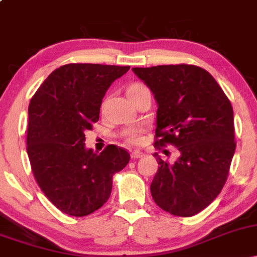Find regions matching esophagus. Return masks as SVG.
Wrapping results in <instances>:
<instances>
[{
	"label": "esophagus",
	"instance_id": "obj_1",
	"mask_svg": "<svg viewBox=\"0 0 257 257\" xmlns=\"http://www.w3.org/2000/svg\"><path fill=\"white\" fill-rule=\"evenodd\" d=\"M144 156H145V153L141 152V151H138V150H135V151L132 152V158H134V159L141 158V157H144Z\"/></svg>",
	"mask_w": 257,
	"mask_h": 257
}]
</instances>
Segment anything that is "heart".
Returning a JSON list of instances; mask_svg holds the SVG:
<instances>
[{"label":"heart","instance_id":"obj_1","mask_svg":"<svg viewBox=\"0 0 257 257\" xmlns=\"http://www.w3.org/2000/svg\"><path fill=\"white\" fill-rule=\"evenodd\" d=\"M144 88H146L144 84L133 83V84L129 85L128 88H126V95H128V96L135 95V94H138L139 91L143 90ZM141 133H143V128L132 129V131H129L128 133H126V140H128V143H131V144H139V143H140Z\"/></svg>","mask_w":257,"mask_h":257}]
</instances>
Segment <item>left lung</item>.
Returning a JSON list of instances; mask_svg holds the SVG:
<instances>
[{"mask_svg": "<svg viewBox=\"0 0 257 257\" xmlns=\"http://www.w3.org/2000/svg\"><path fill=\"white\" fill-rule=\"evenodd\" d=\"M157 101L155 146L178 147L175 163L163 161L152 180V198L175 216L198 214L219 196L234 155L233 108L215 78L196 65L134 67Z\"/></svg>", "mask_w": 257, "mask_h": 257, "instance_id": "8db88e82", "label": "left lung"}]
</instances>
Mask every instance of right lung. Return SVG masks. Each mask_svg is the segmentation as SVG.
Returning <instances> with one entry per match:
<instances>
[{
	"instance_id": "1",
	"label": "right lung",
	"mask_w": 257,
	"mask_h": 257,
	"mask_svg": "<svg viewBox=\"0 0 257 257\" xmlns=\"http://www.w3.org/2000/svg\"><path fill=\"white\" fill-rule=\"evenodd\" d=\"M131 66L67 64L54 70L31 98L26 144L31 169L60 211L87 216L107 202L112 176L128 164L123 147L85 149V131L99 120L106 90Z\"/></svg>"
}]
</instances>
